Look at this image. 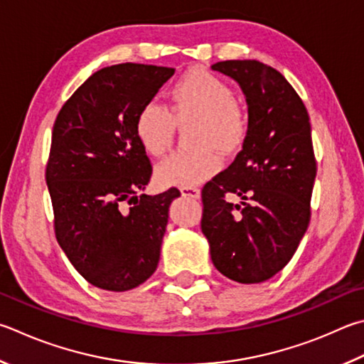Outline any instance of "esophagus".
<instances>
[{
	"label": "esophagus",
	"mask_w": 364,
	"mask_h": 364,
	"mask_svg": "<svg viewBox=\"0 0 364 364\" xmlns=\"http://www.w3.org/2000/svg\"><path fill=\"white\" fill-rule=\"evenodd\" d=\"M183 197H191V199H199L200 197V189L194 186H184L180 189Z\"/></svg>",
	"instance_id": "obj_1"
}]
</instances>
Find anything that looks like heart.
I'll use <instances>...</instances> for the list:
<instances>
[{"label": "heart", "instance_id": "b5f03b06", "mask_svg": "<svg viewBox=\"0 0 364 364\" xmlns=\"http://www.w3.org/2000/svg\"><path fill=\"white\" fill-rule=\"evenodd\" d=\"M176 124L191 122L188 136L194 149L173 153L157 164L154 178L161 186H196L216 173L223 153L239 151L247 140L248 121L232 89L205 70H191L168 90L167 109L157 103L143 105L135 117V136L149 156L168 148Z\"/></svg>", "mask_w": 364, "mask_h": 364}]
</instances>
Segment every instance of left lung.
Masks as SVG:
<instances>
[{"label": "left lung", "instance_id": "8db88e82", "mask_svg": "<svg viewBox=\"0 0 364 364\" xmlns=\"http://www.w3.org/2000/svg\"><path fill=\"white\" fill-rule=\"evenodd\" d=\"M211 70L240 85L248 134L234 162L202 189V232L223 275L261 283L287 266L309 228L316 175L309 114L272 67L226 60Z\"/></svg>", "mask_w": 364, "mask_h": 364}]
</instances>
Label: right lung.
<instances>
[{"label": "right lung", "mask_w": 364, "mask_h": 364, "mask_svg": "<svg viewBox=\"0 0 364 364\" xmlns=\"http://www.w3.org/2000/svg\"><path fill=\"white\" fill-rule=\"evenodd\" d=\"M173 73L141 63L102 68L55 119L46 167L55 237L77 272L97 288H136L159 264L168 207L180 191L136 197L153 167L134 124Z\"/></svg>", "instance_id": "right-lung-1"}]
</instances>
